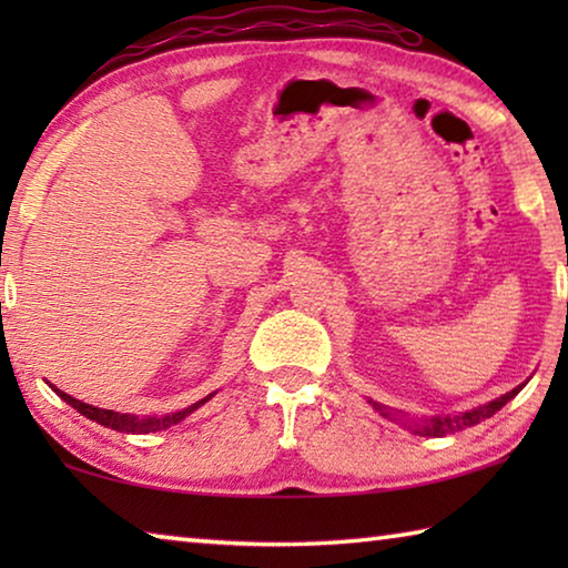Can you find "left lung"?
<instances>
[{
    "label": "left lung",
    "mask_w": 568,
    "mask_h": 568,
    "mask_svg": "<svg viewBox=\"0 0 568 568\" xmlns=\"http://www.w3.org/2000/svg\"><path fill=\"white\" fill-rule=\"evenodd\" d=\"M524 386H518V388H514V390H508L506 396H501V398H496V400H491V403H486V406H478V408H474V410H466V413H458V416H436V418H430L428 423H418L416 426V434L418 436H448V434H458V430H464V428H468V426H476V423H480V420H486V418H491L496 410H501L508 400H511L518 390H521ZM378 410H383L381 406H376ZM383 416H388V413H383Z\"/></svg>",
    "instance_id": "8db88e82"
}]
</instances>
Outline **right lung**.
Returning <instances> with one entry per match:
<instances>
[{"mask_svg": "<svg viewBox=\"0 0 568 568\" xmlns=\"http://www.w3.org/2000/svg\"><path fill=\"white\" fill-rule=\"evenodd\" d=\"M57 393H60V398L64 403H70L72 408H77L82 413V416H88L90 420H98L100 426L104 428H112V430H120V434H155V430H162V428H170L175 426V423H180L182 418L187 416V413L195 410L197 406H203V403L210 398H203L197 403H192L190 408L185 410H178V413H170V416H155V418H134V416H124V413H114V410H104V408H94V406H88V403L77 400L72 396H67V393H62L60 388H54Z\"/></svg>", "mask_w": 568, "mask_h": 568, "instance_id": "add662e5", "label": "right lung"}]
</instances>
